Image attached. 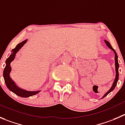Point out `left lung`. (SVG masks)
I'll list each match as a JSON object with an SVG mask.
<instances>
[{
    "label": "left lung",
    "instance_id": "left-lung-1",
    "mask_svg": "<svg viewBox=\"0 0 125 125\" xmlns=\"http://www.w3.org/2000/svg\"><path fill=\"white\" fill-rule=\"evenodd\" d=\"M104 42H105V43H106L107 46V47H109L110 49H111L114 52V53H115V72H116V75H115V80H114V83H113V84H112V86H111V88H110V90H109V91H108L106 93H105V94L103 96V97H102V98H104V97H105V96H106L108 94L110 93L111 91H112L113 90H114V88H115V86H116V85H117V82H118V76H119V73H118V67H119V64H118V56H117V53H116V52L114 50V48L112 47L111 45H110V43H109V42L107 41V40H104Z\"/></svg>",
    "mask_w": 125,
    "mask_h": 125
}]
</instances>
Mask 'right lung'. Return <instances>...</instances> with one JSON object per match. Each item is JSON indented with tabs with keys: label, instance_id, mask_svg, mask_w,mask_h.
<instances>
[{
	"label": "right lung",
	"instance_id": "1",
	"mask_svg": "<svg viewBox=\"0 0 125 125\" xmlns=\"http://www.w3.org/2000/svg\"><path fill=\"white\" fill-rule=\"evenodd\" d=\"M27 41H28V40H25L24 41H22V42L20 43L19 44H18L14 49H13L12 50H11L12 53H11V54H10V56L7 58V60H6L5 61L6 66H5V67L4 70H3V73L5 83L6 85H7L8 90H10V91H12L13 93L16 94L18 95V96L22 97H29V96H34V95L37 94L38 93H39L40 91V90H39V91H27V90H23V89L18 87V86L16 85L15 82L11 79V77H10V72H11V66H10V63H11V62L14 60L16 53H17L18 52H19V50H20L23 47L24 45L27 42Z\"/></svg>",
	"mask_w": 125,
	"mask_h": 125
}]
</instances>
